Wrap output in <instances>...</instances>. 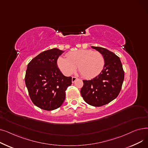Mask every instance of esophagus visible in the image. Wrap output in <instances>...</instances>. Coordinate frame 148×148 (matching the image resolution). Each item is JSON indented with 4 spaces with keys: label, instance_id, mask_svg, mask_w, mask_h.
I'll return each instance as SVG.
<instances>
[{
    "label": "esophagus",
    "instance_id": "esophagus-1",
    "mask_svg": "<svg viewBox=\"0 0 148 148\" xmlns=\"http://www.w3.org/2000/svg\"><path fill=\"white\" fill-rule=\"evenodd\" d=\"M77 79V78L76 77H72V82L74 83Z\"/></svg>",
    "mask_w": 148,
    "mask_h": 148
}]
</instances>
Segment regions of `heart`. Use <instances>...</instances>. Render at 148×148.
Segmentation results:
<instances>
[{
  "label": "heart",
  "mask_w": 148,
  "mask_h": 148,
  "mask_svg": "<svg viewBox=\"0 0 148 148\" xmlns=\"http://www.w3.org/2000/svg\"><path fill=\"white\" fill-rule=\"evenodd\" d=\"M66 58L59 57L57 65L65 75L73 74L77 69L86 79H92L102 72L105 65V59L102 53L89 49H81L70 51Z\"/></svg>",
  "instance_id": "1"
}]
</instances>
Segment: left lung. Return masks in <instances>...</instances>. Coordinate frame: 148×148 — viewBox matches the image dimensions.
<instances>
[{
  "label": "left lung",
  "instance_id": "obj_1",
  "mask_svg": "<svg viewBox=\"0 0 148 148\" xmlns=\"http://www.w3.org/2000/svg\"><path fill=\"white\" fill-rule=\"evenodd\" d=\"M103 55L105 65L102 72L90 80H84L81 95L88 104L100 107L111 102L117 97L124 79V71L119 58L108 50L92 47Z\"/></svg>",
  "mask_w": 148,
  "mask_h": 148
}]
</instances>
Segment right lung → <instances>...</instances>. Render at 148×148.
Returning a JSON list of instances; mask_svg holds the SVG:
<instances>
[{
  "label": "right lung",
  "mask_w": 148,
  "mask_h": 148,
  "mask_svg": "<svg viewBox=\"0 0 148 148\" xmlns=\"http://www.w3.org/2000/svg\"><path fill=\"white\" fill-rule=\"evenodd\" d=\"M64 51L58 49L44 51L27 65L25 83L33 103L42 110H55L63 104L72 77L62 74L57 60Z\"/></svg>",
  "instance_id": "1"
}]
</instances>
